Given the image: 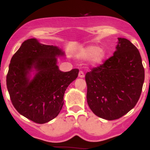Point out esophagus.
Instances as JSON below:
<instances>
[{"label": "esophagus", "instance_id": "obj_1", "mask_svg": "<svg viewBox=\"0 0 150 150\" xmlns=\"http://www.w3.org/2000/svg\"><path fill=\"white\" fill-rule=\"evenodd\" d=\"M78 77H80V78H83V77H85V74L82 71H80L78 74Z\"/></svg>", "mask_w": 150, "mask_h": 150}]
</instances>
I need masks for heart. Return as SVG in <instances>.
<instances>
[{
	"mask_svg": "<svg viewBox=\"0 0 150 150\" xmlns=\"http://www.w3.org/2000/svg\"><path fill=\"white\" fill-rule=\"evenodd\" d=\"M106 56V51L97 45H89L82 48L77 54V57L81 60L89 59V64L92 66L101 64Z\"/></svg>",
	"mask_w": 150,
	"mask_h": 150,
	"instance_id": "1",
	"label": "heart"
}]
</instances>
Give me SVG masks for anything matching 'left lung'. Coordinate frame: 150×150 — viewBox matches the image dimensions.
<instances>
[{"mask_svg":"<svg viewBox=\"0 0 150 150\" xmlns=\"http://www.w3.org/2000/svg\"><path fill=\"white\" fill-rule=\"evenodd\" d=\"M118 40L113 56L85 75L89 108L108 120L118 119L134 108L144 80L138 49L125 38Z\"/></svg>","mask_w":150,"mask_h":150,"instance_id":"obj_1","label":"left lung"}]
</instances>
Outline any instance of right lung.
<instances>
[{"label": "right lung", "instance_id": "obj_1", "mask_svg": "<svg viewBox=\"0 0 150 150\" xmlns=\"http://www.w3.org/2000/svg\"><path fill=\"white\" fill-rule=\"evenodd\" d=\"M65 56L58 46L30 39L13 55L6 77L7 88L15 109L37 123H46L59 114L68 85L79 70L63 72L58 57Z\"/></svg>", "mask_w": 150, "mask_h": 150}]
</instances>
